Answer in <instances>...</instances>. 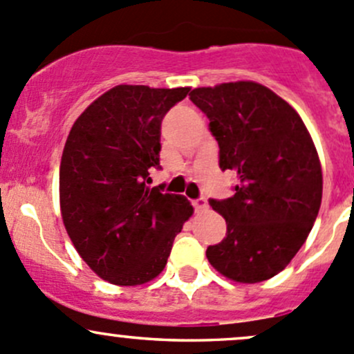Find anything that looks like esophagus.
<instances>
[{"instance_id": "1", "label": "esophagus", "mask_w": 354, "mask_h": 354, "mask_svg": "<svg viewBox=\"0 0 354 354\" xmlns=\"http://www.w3.org/2000/svg\"><path fill=\"white\" fill-rule=\"evenodd\" d=\"M192 206H194L196 211H204L207 207V201L204 198H198L192 201Z\"/></svg>"}]
</instances>
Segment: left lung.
<instances>
[{
  "label": "left lung",
  "instance_id": "8db88e82",
  "mask_svg": "<svg viewBox=\"0 0 354 354\" xmlns=\"http://www.w3.org/2000/svg\"><path fill=\"white\" fill-rule=\"evenodd\" d=\"M189 98L209 119L220 169L236 174L235 194L209 199L227 236L206 250L218 272L239 283L272 278L310 233L322 201V169L300 115L254 82L194 88Z\"/></svg>",
  "mask_w": 354,
  "mask_h": 354
}]
</instances>
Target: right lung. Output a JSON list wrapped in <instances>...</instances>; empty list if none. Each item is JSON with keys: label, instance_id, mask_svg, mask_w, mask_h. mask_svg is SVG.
<instances>
[{"label": "right lung", "instance_id": "1", "mask_svg": "<svg viewBox=\"0 0 354 354\" xmlns=\"http://www.w3.org/2000/svg\"><path fill=\"white\" fill-rule=\"evenodd\" d=\"M191 88L118 85L73 124L59 169L63 223L83 261L119 286L151 281L191 218L184 196L148 187L160 169V127Z\"/></svg>", "mask_w": 354, "mask_h": 354}]
</instances>
